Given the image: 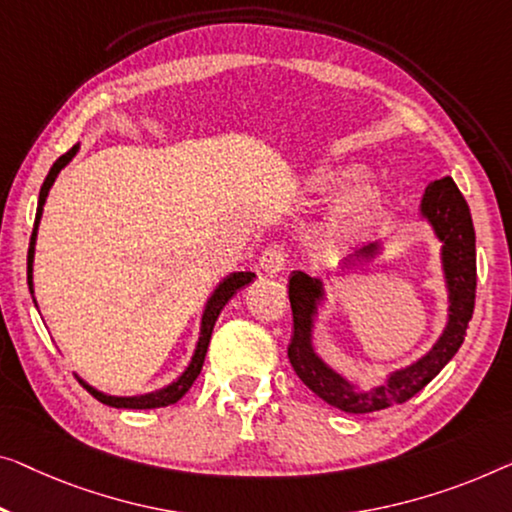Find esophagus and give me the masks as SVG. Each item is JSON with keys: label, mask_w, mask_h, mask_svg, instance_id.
<instances>
[{"label": "esophagus", "mask_w": 512, "mask_h": 512, "mask_svg": "<svg viewBox=\"0 0 512 512\" xmlns=\"http://www.w3.org/2000/svg\"><path fill=\"white\" fill-rule=\"evenodd\" d=\"M287 257L280 248H266L262 257H259V269H262L266 276H278V273L285 269Z\"/></svg>", "instance_id": "34e87169"}]
</instances>
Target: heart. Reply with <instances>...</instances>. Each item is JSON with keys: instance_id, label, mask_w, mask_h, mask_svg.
Wrapping results in <instances>:
<instances>
[{"instance_id": "1", "label": "heart", "mask_w": 512, "mask_h": 512, "mask_svg": "<svg viewBox=\"0 0 512 512\" xmlns=\"http://www.w3.org/2000/svg\"><path fill=\"white\" fill-rule=\"evenodd\" d=\"M356 177L354 165H340V167H326V170H319L315 177H312V188L315 190H338L347 186L349 181ZM381 188L375 181L358 183L349 193L342 197L338 207L333 209L329 218V230L335 236H342V239H349V236L361 234L365 227L372 223V218L377 216L381 207Z\"/></svg>"}]
</instances>
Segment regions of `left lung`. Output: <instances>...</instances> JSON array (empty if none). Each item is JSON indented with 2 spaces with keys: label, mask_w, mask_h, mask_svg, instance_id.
I'll return each instance as SVG.
<instances>
[{
  "label": "left lung",
  "mask_w": 512,
  "mask_h": 512,
  "mask_svg": "<svg viewBox=\"0 0 512 512\" xmlns=\"http://www.w3.org/2000/svg\"><path fill=\"white\" fill-rule=\"evenodd\" d=\"M418 216L432 227L441 243L439 259L448 301L446 326L437 342L421 358L400 370L388 372L379 386L365 391L356 381L347 379L324 361L315 347V322L319 308L326 301L324 282L310 278L303 271H294L289 276V303H292L294 317V335L287 347L289 363L303 384L331 407L349 411V414H370L391 404L407 402L444 370V365L464 342L476 301V232L467 202L451 177L434 181L425 188ZM381 250H384V241H370L347 253L340 264L375 259Z\"/></svg>",
  "instance_id": "1"
}]
</instances>
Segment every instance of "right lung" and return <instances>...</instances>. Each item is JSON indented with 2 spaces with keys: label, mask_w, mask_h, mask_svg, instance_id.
<instances>
[{
  "label": "right lung",
  "mask_w": 512,
  "mask_h": 512,
  "mask_svg": "<svg viewBox=\"0 0 512 512\" xmlns=\"http://www.w3.org/2000/svg\"><path fill=\"white\" fill-rule=\"evenodd\" d=\"M78 151H80V144H75L71 151H66L64 156L57 158V163L50 167L48 177H45V181H43L41 193H38V209H36V220H34V232H32V239H29V253H27V285H29V292H32V299H34L36 236H38V225H41V218H43L45 200H48V193H50L52 183H55V179L59 177V172L64 170L68 163H71ZM253 278H255L253 271H234V273H230V276H225L223 280L218 282L216 289H213L211 296L207 299V303H204L202 322H200V338H197L195 352H193V356H190V361H188L186 368H183L181 375L177 379H172L167 386L158 388V391H151V393H142V395H110V393H103L91 384H87V381L82 377H78V375H75V377H78L80 384L85 386L98 402L108 404V407H114V409H158V407H167V404L179 402L183 395L190 391V386L195 384L197 375L202 372L204 356H207L209 340H211L213 326H216V319L220 315V310H223L225 303L236 294V289L248 285V282ZM34 303H36V299H34ZM36 308H38V303H36Z\"/></svg>",
  "instance_id": "right-lung-1"
}]
</instances>
